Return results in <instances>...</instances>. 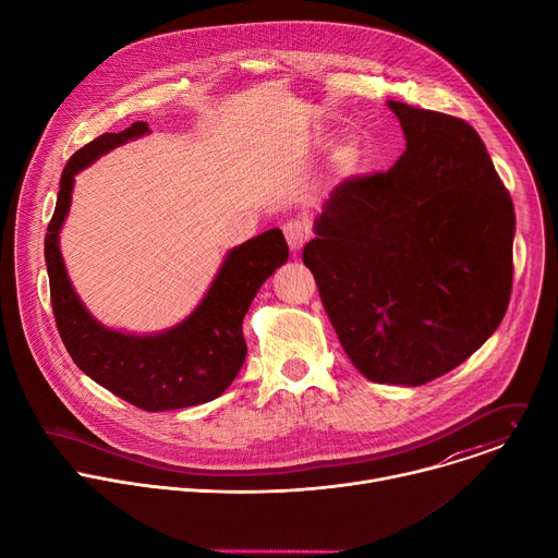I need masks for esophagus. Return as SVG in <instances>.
I'll return each instance as SVG.
<instances>
[{
    "label": "esophagus",
    "mask_w": 558,
    "mask_h": 558,
    "mask_svg": "<svg viewBox=\"0 0 558 558\" xmlns=\"http://www.w3.org/2000/svg\"><path fill=\"white\" fill-rule=\"evenodd\" d=\"M282 231H284V238H287V243H289V247H291L293 254L304 247V243L308 241V233H311L308 222H306V220H300V218L287 220V222L282 225Z\"/></svg>",
    "instance_id": "34e87169"
}]
</instances>
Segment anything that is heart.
<instances>
[{
	"instance_id": "obj_1",
	"label": "heart",
	"mask_w": 558,
	"mask_h": 558,
	"mask_svg": "<svg viewBox=\"0 0 558 558\" xmlns=\"http://www.w3.org/2000/svg\"><path fill=\"white\" fill-rule=\"evenodd\" d=\"M340 161H342L344 166H353V161H355V151H353V147H344V149H342V154H340Z\"/></svg>"
}]
</instances>
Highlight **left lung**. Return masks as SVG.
I'll list each match as a JSON object with an SVG mask.
<instances>
[{"instance_id":"1","label":"left lung","mask_w":558,"mask_h":558,"mask_svg":"<svg viewBox=\"0 0 558 558\" xmlns=\"http://www.w3.org/2000/svg\"><path fill=\"white\" fill-rule=\"evenodd\" d=\"M407 151L342 181L302 250L355 368L377 384L446 375L501 325L514 205L465 121L388 101Z\"/></svg>"}]
</instances>
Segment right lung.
Wrapping results in <instances>:
<instances>
[{
  "label": "right lung",
  "instance_id": "1",
  "mask_svg": "<svg viewBox=\"0 0 558 558\" xmlns=\"http://www.w3.org/2000/svg\"><path fill=\"white\" fill-rule=\"evenodd\" d=\"M147 132V123L136 121L123 132L97 136L70 156L44 254L57 331L74 364L132 407L158 413L211 402L233 381L247 355L243 317L263 282L287 263L289 247L280 229H269L231 250L203 302L170 331L130 336L99 325L68 280L59 229L70 209L74 174Z\"/></svg>",
  "mask_w": 558,
  "mask_h": 558
}]
</instances>
